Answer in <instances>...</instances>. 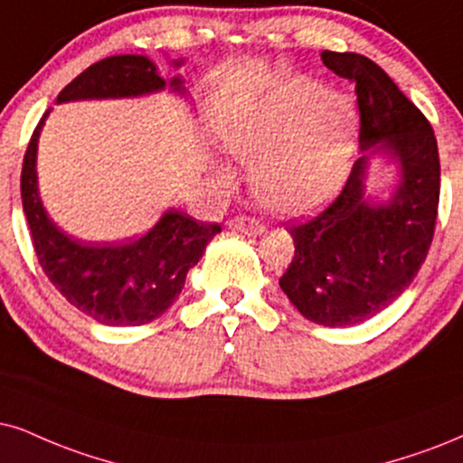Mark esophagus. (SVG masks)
<instances>
[{
    "label": "esophagus",
    "mask_w": 463,
    "mask_h": 463,
    "mask_svg": "<svg viewBox=\"0 0 463 463\" xmlns=\"http://www.w3.org/2000/svg\"><path fill=\"white\" fill-rule=\"evenodd\" d=\"M228 228H231V231L245 232V235H254V237H259L265 232V226H262L259 220L243 218V215H237V218H232L231 222H228Z\"/></svg>",
    "instance_id": "obj_1"
}]
</instances>
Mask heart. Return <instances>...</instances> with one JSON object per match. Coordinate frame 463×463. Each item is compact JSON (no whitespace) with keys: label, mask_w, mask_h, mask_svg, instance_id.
Instances as JSON below:
<instances>
[{"label":"heart","mask_w":463,"mask_h":463,"mask_svg":"<svg viewBox=\"0 0 463 463\" xmlns=\"http://www.w3.org/2000/svg\"><path fill=\"white\" fill-rule=\"evenodd\" d=\"M218 138L250 166V184L269 212L303 218L325 207L346 181L356 147V110L350 98L325 85L290 79L262 96L222 110ZM218 188L232 175L215 166Z\"/></svg>","instance_id":"heart-1"}]
</instances>
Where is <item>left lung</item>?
<instances>
[{"mask_svg":"<svg viewBox=\"0 0 463 463\" xmlns=\"http://www.w3.org/2000/svg\"><path fill=\"white\" fill-rule=\"evenodd\" d=\"M320 57L354 83L363 156L342 194L318 218L290 228L295 259L279 288L312 323L348 326L389 307L423 265L434 239L440 157L430 121L383 68L356 52L323 51ZM376 155L398 168L389 199L366 192Z\"/></svg>","mask_w":463,"mask_h":463,"instance_id":"1","label":"left lung"}]
</instances>
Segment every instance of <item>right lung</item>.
Here are the masks:
<instances>
[{
  "label": "right lung",
  "instance_id": "add662e5",
  "mask_svg": "<svg viewBox=\"0 0 463 463\" xmlns=\"http://www.w3.org/2000/svg\"><path fill=\"white\" fill-rule=\"evenodd\" d=\"M185 60L171 66L181 68ZM177 93L188 100L181 74L162 79L145 55H113L93 63L57 96V104L80 100H121L151 93ZM46 110L32 134L23 160L21 198L33 250L52 286L80 312L109 326H138L162 316L181 295L185 275L207 243L218 235V224H203L181 209L168 207L143 237L126 243H91L68 235L49 218L38 190V143Z\"/></svg>",
  "mask_w": 463,
  "mask_h": 463
}]
</instances>
